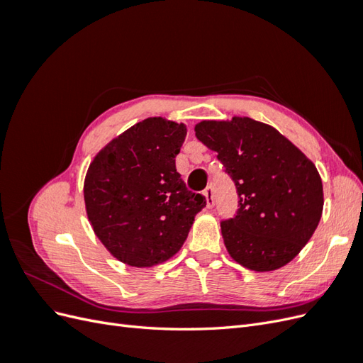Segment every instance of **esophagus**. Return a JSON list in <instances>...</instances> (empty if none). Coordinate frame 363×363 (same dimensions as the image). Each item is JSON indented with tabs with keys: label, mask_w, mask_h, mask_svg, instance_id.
Instances as JSON below:
<instances>
[{
	"label": "esophagus",
	"mask_w": 363,
	"mask_h": 363,
	"mask_svg": "<svg viewBox=\"0 0 363 363\" xmlns=\"http://www.w3.org/2000/svg\"><path fill=\"white\" fill-rule=\"evenodd\" d=\"M204 196H206V204H207V207H208V208L213 207L215 199H213V189L211 188V186H208L207 189H204Z\"/></svg>",
	"instance_id": "34e87169"
}]
</instances>
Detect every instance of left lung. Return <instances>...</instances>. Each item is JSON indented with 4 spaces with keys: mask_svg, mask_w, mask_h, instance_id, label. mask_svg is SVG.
<instances>
[{
    "mask_svg": "<svg viewBox=\"0 0 363 363\" xmlns=\"http://www.w3.org/2000/svg\"><path fill=\"white\" fill-rule=\"evenodd\" d=\"M195 136L218 152L238 191L236 215L221 223L228 255L251 271L286 265L323 215V182L312 160L276 128L247 116L201 121Z\"/></svg>",
    "mask_w": 363,
    "mask_h": 363,
    "instance_id": "8db88e82",
    "label": "left lung"
}]
</instances>
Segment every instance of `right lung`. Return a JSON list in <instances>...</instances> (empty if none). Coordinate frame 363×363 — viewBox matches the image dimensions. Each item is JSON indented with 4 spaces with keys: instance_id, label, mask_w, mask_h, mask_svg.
I'll use <instances>...</instances> for the list:
<instances>
[{
    "instance_id": "obj_1",
    "label": "right lung",
    "mask_w": 363,
    "mask_h": 363,
    "mask_svg": "<svg viewBox=\"0 0 363 363\" xmlns=\"http://www.w3.org/2000/svg\"><path fill=\"white\" fill-rule=\"evenodd\" d=\"M188 128L147 118L112 139L89 164L84 204L95 235L130 267L171 259L188 238L206 199L175 169Z\"/></svg>"
}]
</instances>
